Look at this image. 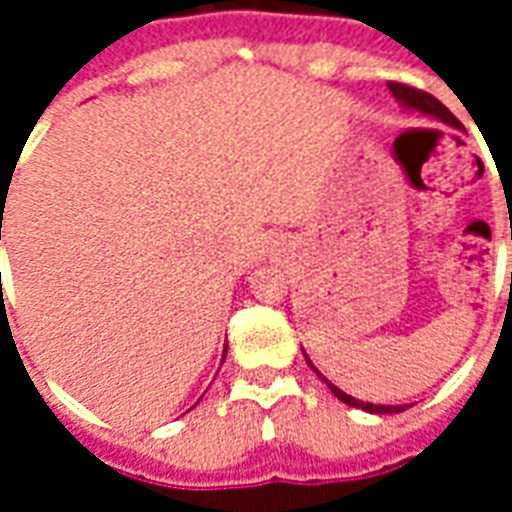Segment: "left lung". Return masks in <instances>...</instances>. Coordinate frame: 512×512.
<instances>
[{"instance_id": "obj_1", "label": "left lung", "mask_w": 512, "mask_h": 512, "mask_svg": "<svg viewBox=\"0 0 512 512\" xmlns=\"http://www.w3.org/2000/svg\"><path fill=\"white\" fill-rule=\"evenodd\" d=\"M388 87H390V92H393V98H396L398 103H401V106H404V108L420 111V114L430 116V119H438V122L449 124V127H454V130H462L460 119H457V116H454L452 111H449V108H446L444 103H441V100H436V98H433V95H428V92H422V90H417V87H409V84H401V82H388ZM303 353H305V350H303ZM305 361L311 364V369L316 374H319L321 380L327 382L329 390H332V393H335V396L340 398L342 404L358 406V409H364V412H372V414H398V412H404V409H406V404H401V406H385V404H369V401H358V398L348 396V393H342V390L337 388V385H332V382H329L327 377H324V374H321L319 369L313 366L311 358L305 356Z\"/></svg>"}]
</instances>
